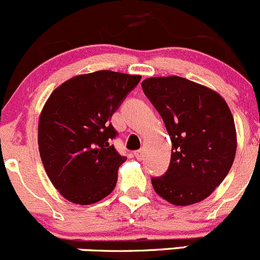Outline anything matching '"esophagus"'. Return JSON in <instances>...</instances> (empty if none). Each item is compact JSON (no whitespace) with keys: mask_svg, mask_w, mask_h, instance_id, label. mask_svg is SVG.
<instances>
[{"mask_svg":"<svg viewBox=\"0 0 260 260\" xmlns=\"http://www.w3.org/2000/svg\"><path fill=\"white\" fill-rule=\"evenodd\" d=\"M135 157L141 161V159L143 158V151H142V149H138V151H136L135 152Z\"/></svg>","mask_w":260,"mask_h":260,"instance_id":"34e87169","label":"esophagus"}]
</instances>
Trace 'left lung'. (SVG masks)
I'll list each match as a JSON object with an SVG mask.
<instances>
[{"label":"left lung","instance_id":"1","mask_svg":"<svg viewBox=\"0 0 260 260\" xmlns=\"http://www.w3.org/2000/svg\"><path fill=\"white\" fill-rule=\"evenodd\" d=\"M142 89L172 142L169 169L151 179L154 191L174 205L204 200L226 177L237 152L234 118L226 102L216 91L180 77L148 78Z\"/></svg>","mask_w":260,"mask_h":260}]
</instances>
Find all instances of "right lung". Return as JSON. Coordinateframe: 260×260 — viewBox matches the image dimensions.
<instances>
[{
  "label": "right lung",
  "instance_id": "obj_1",
  "mask_svg": "<svg viewBox=\"0 0 260 260\" xmlns=\"http://www.w3.org/2000/svg\"><path fill=\"white\" fill-rule=\"evenodd\" d=\"M140 80L101 70L67 80L49 96L39 119V151L50 181L67 200L89 205L114 190L127 157L112 145L118 132L111 118Z\"/></svg>",
  "mask_w": 260,
  "mask_h": 260
}]
</instances>
